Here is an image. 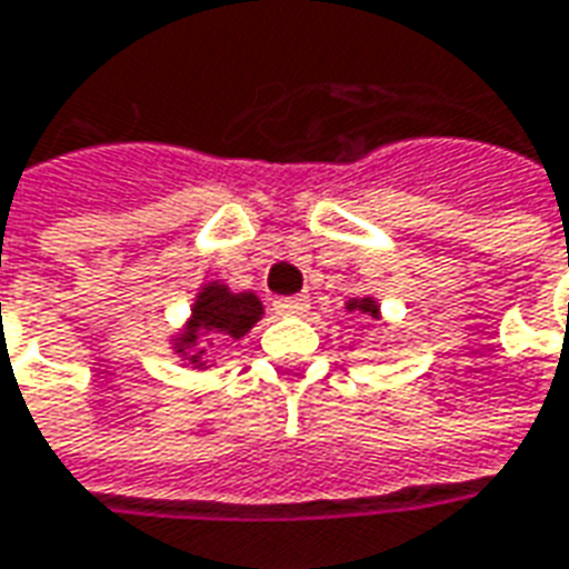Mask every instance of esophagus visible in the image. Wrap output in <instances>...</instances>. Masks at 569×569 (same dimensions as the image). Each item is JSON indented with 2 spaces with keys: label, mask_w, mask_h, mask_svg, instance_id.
<instances>
[{
  "label": "esophagus",
  "mask_w": 569,
  "mask_h": 569,
  "mask_svg": "<svg viewBox=\"0 0 569 569\" xmlns=\"http://www.w3.org/2000/svg\"><path fill=\"white\" fill-rule=\"evenodd\" d=\"M273 311L283 313V317H301V313H308V298L305 296L277 298V301H273Z\"/></svg>",
  "instance_id": "esophagus-1"
}]
</instances>
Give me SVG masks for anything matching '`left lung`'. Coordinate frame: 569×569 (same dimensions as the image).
I'll return each mask as SVG.
<instances>
[{
    "instance_id": "obj_1",
    "label": "left lung",
    "mask_w": 569,
    "mask_h": 569,
    "mask_svg": "<svg viewBox=\"0 0 569 569\" xmlns=\"http://www.w3.org/2000/svg\"><path fill=\"white\" fill-rule=\"evenodd\" d=\"M348 311H360V313H369L372 320H379V305L372 301V298H353L351 305H348Z\"/></svg>"
}]
</instances>
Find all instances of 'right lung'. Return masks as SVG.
<instances>
[{"mask_svg": "<svg viewBox=\"0 0 569 569\" xmlns=\"http://www.w3.org/2000/svg\"><path fill=\"white\" fill-rule=\"evenodd\" d=\"M261 301L252 292H230L224 283L202 286L193 313H190L188 329L181 332V339H174L178 353H184L193 367H202V353L193 351V345L202 332L212 336H228V339H243L246 332L261 320Z\"/></svg>", "mask_w": 569, "mask_h": 569, "instance_id": "right-lung-1", "label": "right lung"}]
</instances>
